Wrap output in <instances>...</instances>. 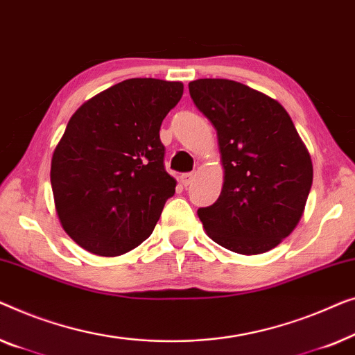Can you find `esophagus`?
<instances>
[{
    "label": "esophagus",
    "instance_id": "34e87169",
    "mask_svg": "<svg viewBox=\"0 0 355 355\" xmlns=\"http://www.w3.org/2000/svg\"><path fill=\"white\" fill-rule=\"evenodd\" d=\"M194 180V173H183L182 177H180V182H182L183 187H188V184H191Z\"/></svg>",
    "mask_w": 355,
    "mask_h": 355
}]
</instances>
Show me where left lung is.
Returning <instances> with one entry per match:
<instances>
[{"label":"left lung","mask_w":355,"mask_h":355,"mask_svg":"<svg viewBox=\"0 0 355 355\" xmlns=\"http://www.w3.org/2000/svg\"><path fill=\"white\" fill-rule=\"evenodd\" d=\"M189 96L217 130L220 196L198 216L230 251L254 256L278 246L301 220L312 187V159L275 99L227 78L189 82Z\"/></svg>","instance_id":"8db88e82"}]
</instances>
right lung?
Listing matches in <instances>:
<instances>
[{
  "instance_id": "1",
  "label": "right lung",
  "mask_w": 355,
  "mask_h": 355,
  "mask_svg": "<svg viewBox=\"0 0 355 355\" xmlns=\"http://www.w3.org/2000/svg\"><path fill=\"white\" fill-rule=\"evenodd\" d=\"M183 83L128 78L80 106L51 159L59 222L80 248L121 256L149 238L175 178L164 168L162 121Z\"/></svg>"
}]
</instances>
